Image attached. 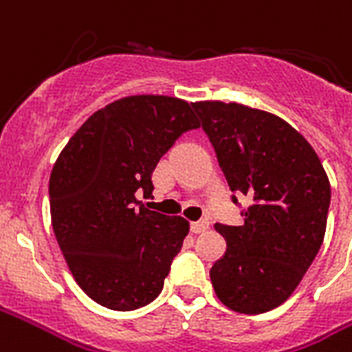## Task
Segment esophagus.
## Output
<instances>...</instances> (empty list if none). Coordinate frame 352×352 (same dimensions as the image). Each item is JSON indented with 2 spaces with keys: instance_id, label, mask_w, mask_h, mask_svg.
Returning a JSON list of instances; mask_svg holds the SVG:
<instances>
[{
  "instance_id": "1",
  "label": "esophagus",
  "mask_w": 352,
  "mask_h": 352,
  "mask_svg": "<svg viewBox=\"0 0 352 352\" xmlns=\"http://www.w3.org/2000/svg\"><path fill=\"white\" fill-rule=\"evenodd\" d=\"M206 229H208V219H199V221H194V223L190 225V230H192L194 234L205 232Z\"/></svg>"
}]
</instances>
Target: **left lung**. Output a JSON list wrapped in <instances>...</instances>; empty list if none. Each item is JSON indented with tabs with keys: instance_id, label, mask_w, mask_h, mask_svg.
Wrapping results in <instances>:
<instances>
[{
	"instance_id": "left-lung-1",
	"label": "left lung",
	"mask_w": 352,
	"mask_h": 352,
	"mask_svg": "<svg viewBox=\"0 0 352 352\" xmlns=\"http://www.w3.org/2000/svg\"><path fill=\"white\" fill-rule=\"evenodd\" d=\"M230 192L251 197L243 225L216 223L227 251L210 270L225 307L264 314L294 294L319 253L331 206L321 160L289 123L238 103H194ZM232 203L240 205L236 195Z\"/></svg>"
}]
</instances>
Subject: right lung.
Returning <instances> with one entry per match:
<instances>
[{
    "label": "right lung",
    "instance_id": "1",
    "mask_svg": "<svg viewBox=\"0 0 352 352\" xmlns=\"http://www.w3.org/2000/svg\"><path fill=\"white\" fill-rule=\"evenodd\" d=\"M197 127L182 99L131 96L94 112L58 155L51 225L74 278L101 307L136 310L162 292L190 225L138 195H151L158 160Z\"/></svg>",
    "mask_w": 352,
    "mask_h": 352
}]
</instances>
